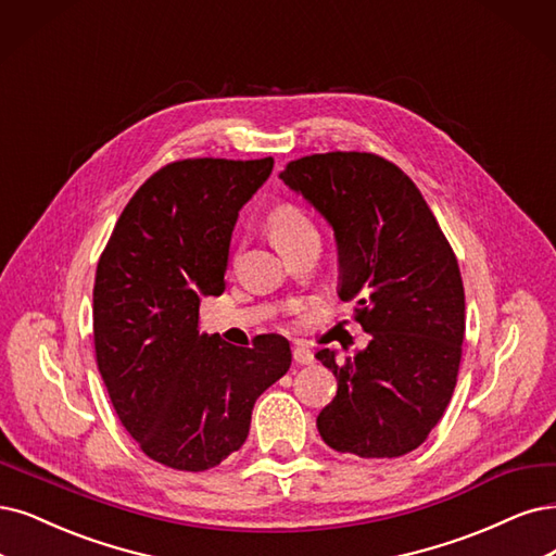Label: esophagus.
I'll list each match as a JSON object with an SVG mask.
<instances>
[{"mask_svg":"<svg viewBox=\"0 0 556 556\" xmlns=\"http://www.w3.org/2000/svg\"><path fill=\"white\" fill-rule=\"evenodd\" d=\"M293 359H295V364H314V353L309 351V348L295 345L293 348Z\"/></svg>","mask_w":556,"mask_h":556,"instance_id":"34e87169","label":"esophagus"}]
</instances>
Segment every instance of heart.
Returning a JSON list of instances; mask_svg holds the SVG:
<instances>
[{"label":"heart","mask_w":556,"mask_h":556,"mask_svg":"<svg viewBox=\"0 0 556 556\" xmlns=\"http://www.w3.org/2000/svg\"><path fill=\"white\" fill-rule=\"evenodd\" d=\"M267 231H270V238L281 252L306 240H318V229L312 217L300 205L289 201L273 205V211L267 213Z\"/></svg>","instance_id":"b5f03b06"}]
</instances>
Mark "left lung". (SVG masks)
I'll return each instance as SVG.
<instances>
[{"label": "left lung", "instance_id": "8db88e82", "mask_svg": "<svg viewBox=\"0 0 556 556\" xmlns=\"http://www.w3.org/2000/svg\"><path fill=\"white\" fill-rule=\"evenodd\" d=\"M281 180L332 224L343 302L371 341L316 359L339 389L316 419L327 446L399 458L421 446L454 396L465 339L458 258L409 176L376 153H314Z\"/></svg>", "mask_w": 556, "mask_h": 556}]
</instances>
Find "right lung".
Wrapping results in <instances>:
<instances>
[{
    "label": "right lung",
    "instance_id": "right-lung-1",
    "mask_svg": "<svg viewBox=\"0 0 556 556\" xmlns=\"http://www.w3.org/2000/svg\"><path fill=\"white\" fill-rule=\"evenodd\" d=\"M273 157H188L132 194L100 254L93 345L116 415L151 460L203 471L238 451L252 409L291 368V343L238 348L199 330L203 295H222L238 211Z\"/></svg>",
    "mask_w": 556,
    "mask_h": 556
}]
</instances>
